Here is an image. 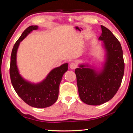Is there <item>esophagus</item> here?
<instances>
[{"mask_svg": "<svg viewBox=\"0 0 133 133\" xmlns=\"http://www.w3.org/2000/svg\"><path fill=\"white\" fill-rule=\"evenodd\" d=\"M69 66H70V68L71 69H75L76 67H77V64H76V63H75L72 62L70 64Z\"/></svg>", "mask_w": 133, "mask_h": 133, "instance_id": "34e87169", "label": "esophagus"}]
</instances>
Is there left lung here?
I'll use <instances>...</instances> for the list:
<instances>
[{
  "instance_id": "obj_1",
  "label": "left lung",
  "mask_w": 133,
  "mask_h": 133,
  "mask_svg": "<svg viewBox=\"0 0 133 133\" xmlns=\"http://www.w3.org/2000/svg\"><path fill=\"white\" fill-rule=\"evenodd\" d=\"M102 35L106 51V59L102 70L85 68L88 65H80L75 70L79 97L89 105H98L108 102L117 92L122 82L124 62L121 44L109 29L101 26Z\"/></svg>"
}]
</instances>
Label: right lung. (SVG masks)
I'll list each match as a JSON object with an SVG mask.
<instances>
[{
    "label": "right lung",
    "instance_id": "add662e5",
    "mask_svg": "<svg viewBox=\"0 0 133 133\" xmlns=\"http://www.w3.org/2000/svg\"><path fill=\"white\" fill-rule=\"evenodd\" d=\"M37 29V26L28 27L15 43L10 56V76L15 91L26 104L36 108H45L51 106L57 101L59 85L63 76L68 70V64L64 63L53 69L46 78L38 84H32L22 77L16 64L18 47L28 34Z\"/></svg>",
    "mask_w": 133,
    "mask_h": 133
}]
</instances>
